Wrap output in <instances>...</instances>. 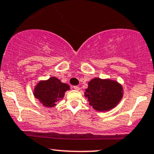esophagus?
<instances>
[{
  "mask_svg": "<svg viewBox=\"0 0 154 154\" xmlns=\"http://www.w3.org/2000/svg\"><path fill=\"white\" fill-rule=\"evenodd\" d=\"M74 90H76V91H79L80 90V88L78 87V86H74Z\"/></svg>",
  "mask_w": 154,
  "mask_h": 154,
  "instance_id": "esophagus-1",
  "label": "esophagus"
}]
</instances>
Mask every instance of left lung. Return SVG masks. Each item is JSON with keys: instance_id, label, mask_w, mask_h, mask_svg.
Listing matches in <instances>:
<instances>
[{"instance_id": "obj_1", "label": "left lung", "mask_w": 154, "mask_h": 154, "mask_svg": "<svg viewBox=\"0 0 154 154\" xmlns=\"http://www.w3.org/2000/svg\"><path fill=\"white\" fill-rule=\"evenodd\" d=\"M85 96L89 105L98 111H108L116 107L123 96V88L116 81L92 79L88 82Z\"/></svg>"}]
</instances>
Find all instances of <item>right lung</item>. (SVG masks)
Wrapping results in <instances>:
<instances>
[{"label": "right lung", "instance_id": "obj_1", "mask_svg": "<svg viewBox=\"0 0 154 154\" xmlns=\"http://www.w3.org/2000/svg\"><path fill=\"white\" fill-rule=\"evenodd\" d=\"M69 85L60 82L55 77L47 80L40 81L34 88V96L45 107H52L56 105L57 102L61 100Z\"/></svg>", "mask_w": 154, "mask_h": 154}]
</instances>
